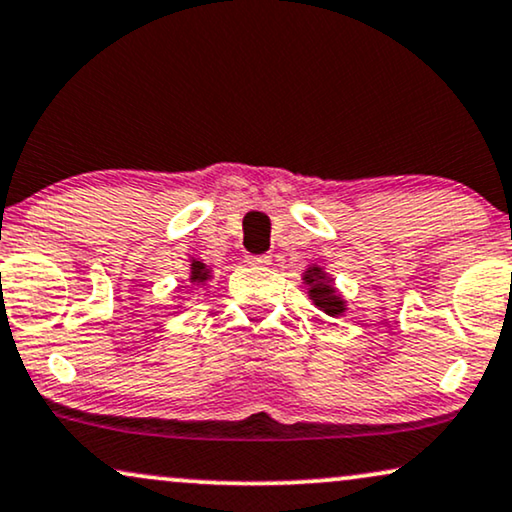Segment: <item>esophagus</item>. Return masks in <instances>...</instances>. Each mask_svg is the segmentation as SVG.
<instances>
[{
  "label": "esophagus",
  "mask_w": 512,
  "mask_h": 512,
  "mask_svg": "<svg viewBox=\"0 0 512 512\" xmlns=\"http://www.w3.org/2000/svg\"><path fill=\"white\" fill-rule=\"evenodd\" d=\"M250 264H255V267H267V264H271V255H252Z\"/></svg>",
  "instance_id": "34e87169"
}]
</instances>
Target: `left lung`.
<instances>
[{"mask_svg":"<svg viewBox=\"0 0 512 512\" xmlns=\"http://www.w3.org/2000/svg\"><path fill=\"white\" fill-rule=\"evenodd\" d=\"M304 281L309 283V297H312L316 307H321L326 314H342V309H345V302L340 300L338 293H335L331 283H328L326 274L319 267H312L304 274Z\"/></svg>","mask_w":512,"mask_h":512,"instance_id":"8db88e82","label":"left lung"}]
</instances>
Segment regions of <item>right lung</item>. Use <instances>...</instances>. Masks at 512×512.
<instances>
[{"instance_id": "obj_1", "label": "right lung", "mask_w": 512, "mask_h": 512, "mask_svg": "<svg viewBox=\"0 0 512 512\" xmlns=\"http://www.w3.org/2000/svg\"><path fill=\"white\" fill-rule=\"evenodd\" d=\"M205 278H208V269H205V264L203 262H196L193 260V264H191V281H205Z\"/></svg>"}]
</instances>
